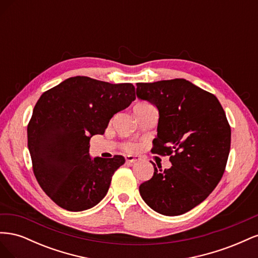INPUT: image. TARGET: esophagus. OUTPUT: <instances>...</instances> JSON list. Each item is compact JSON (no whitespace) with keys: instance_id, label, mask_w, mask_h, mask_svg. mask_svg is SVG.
<instances>
[{"instance_id":"1","label":"esophagus","mask_w":258,"mask_h":258,"mask_svg":"<svg viewBox=\"0 0 258 258\" xmlns=\"http://www.w3.org/2000/svg\"><path fill=\"white\" fill-rule=\"evenodd\" d=\"M140 159H141V158H140L139 156H131V155L126 156V161L129 162V163H135V162L139 161Z\"/></svg>"}]
</instances>
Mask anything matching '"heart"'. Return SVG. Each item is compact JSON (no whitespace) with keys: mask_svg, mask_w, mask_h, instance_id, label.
<instances>
[{"mask_svg":"<svg viewBox=\"0 0 258 258\" xmlns=\"http://www.w3.org/2000/svg\"><path fill=\"white\" fill-rule=\"evenodd\" d=\"M148 105H152V104L147 103V102H140V103H138V104L135 106V108L145 107V106H148ZM126 148H127V150H134V148H135V145H132V144H127V145H126Z\"/></svg>","mask_w":258,"mask_h":258,"instance_id":"b5f03b06","label":"heart"}]
</instances>
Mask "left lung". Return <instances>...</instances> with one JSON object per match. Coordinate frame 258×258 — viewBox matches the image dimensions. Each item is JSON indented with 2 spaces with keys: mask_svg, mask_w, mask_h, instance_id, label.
<instances>
[{
  "mask_svg": "<svg viewBox=\"0 0 258 258\" xmlns=\"http://www.w3.org/2000/svg\"><path fill=\"white\" fill-rule=\"evenodd\" d=\"M137 96L159 111L152 153L170 156L172 167L156 168L139 187L154 211L175 216L208 198L221 181L230 151L231 130L217 98L183 79L138 83Z\"/></svg>",
  "mask_w": 258,
  "mask_h": 258,
  "instance_id": "left-lung-1",
  "label": "left lung"
}]
</instances>
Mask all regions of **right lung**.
<instances>
[{"label":"right lung","instance_id":"obj_1","mask_svg":"<svg viewBox=\"0 0 258 258\" xmlns=\"http://www.w3.org/2000/svg\"><path fill=\"white\" fill-rule=\"evenodd\" d=\"M136 100L135 86L70 77L45 91L28 123L33 173L60 208L79 212L102 200L124 158L91 159L89 141L103 135L114 114Z\"/></svg>","mask_w":258,"mask_h":258}]
</instances>
